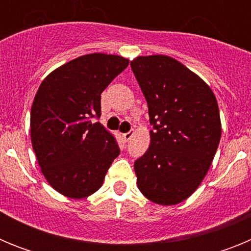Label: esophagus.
<instances>
[{
  "instance_id": "obj_1",
  "label": "esophagus",
  "mask_w": 251,
  "mask_h": 251,
  "mask_svg": "<svg viewBox=\"0 0 251 251\" xmlns=\"http://www.w3.org/2000/svg\"><path fill=\"white\" fill-rule=\"evenodd\" d=\"M133 134H134V130H129V132H127V133H123V139L124 141H129L130 138H132L133 137Z\"/></svg>"
}]
</instances>
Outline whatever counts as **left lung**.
<instances>
[{
  "label": "left lung",
  "mask_w": 251,
  "mask_h": 251,
  "mask_svg": "<svg viewBox=\"0 0 251 251\" xmlns=\"http://www.w3.org/2000/svg\"><path fill=\"white\" fill-rule=\"evenodd\" d=\"M132 70L148 104L151 145L134 162L139 191L176 205L202 182L221 138L219 105L199 75L166 55L138 56Z\"/></svg>",
  "instance_id": "8db88e82"
}]
</instances>
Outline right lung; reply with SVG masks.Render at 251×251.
Masks as SVG:
<instances>
[{
  "instance_id": "right-lung-1",
  "label": "right lung",
  "mask_w": 251,
  "mask_h": 251,
  "mask_svg": "<svg viewBox=\"0 0 251 251\" xmlns=\"http://www.w3.org/2000/svg\"><path fill=\"white\" fill-rule=\"evenodd\" d=\"M129 64L119 55L94 52L51 72L31 106V143L51 187L84 199L101 187L119 154L114 136L99 122L100 95Z\"/></svg>"
}]
</instances>
